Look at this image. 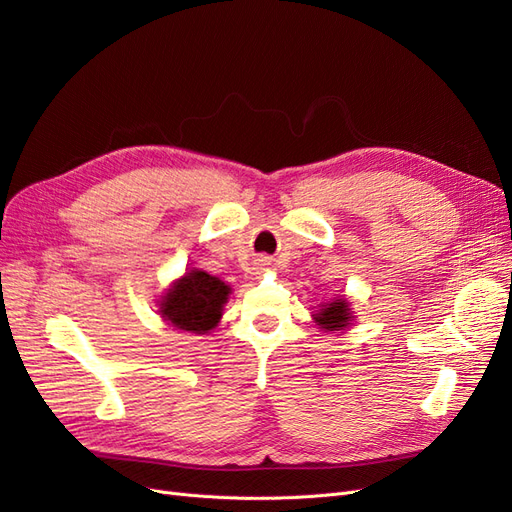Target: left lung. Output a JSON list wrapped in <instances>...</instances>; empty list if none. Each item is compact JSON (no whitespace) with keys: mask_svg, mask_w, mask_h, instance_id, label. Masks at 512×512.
Listing matches in <instances>:
<instances>
[{"mask_svg":"<svg viewBox=\"0 0 512 512\" xmlns=\"http://www.w3.org/2000/svg\"><path fill=\"white\" fill-rule=\"evenodd\" d=\"M349 309L345 301H334L320 309V313H315V322L320 324L326 330H341L349 324Z\"/></svg>","mask_w":512,"mask_h":512,"instance_id":"1","label":"left lung"}]
</instances>
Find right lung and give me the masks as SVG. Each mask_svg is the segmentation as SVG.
I'll return each mask as SVG.
<instances>
[{"mask_svg":"<svg viewBox=\"0 0 512 512\" xmlns=\"http://www.w3.org/2000/svg\"><path fill=\"white\" fill-rule=\"evenodd\" d=\"M228 294L231 288L218 277L190 271L167 292L161 313L175 328L203 334L220 322Z\"/></svg>","mask_w":512,"mask_h":512,"instance_id":"obj_1","label":"right lung"}]
</instances>
